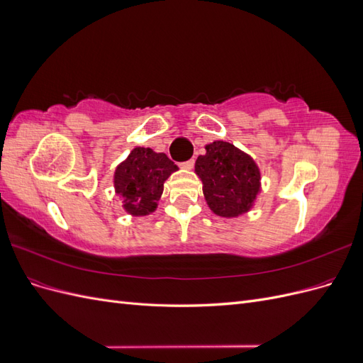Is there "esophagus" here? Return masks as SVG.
I'll return each mask as SVG.
<instances>
[{
  "label": "esophagus",
  "instance_id": "obj_1",
  "mask_svg": "<svg viewBox=\"0 0 363 363\" xmlns=\"http://www.w3.org/2000/svg\"><path fill=\"white\" fill-rule=\"evenodd\" d=\"M194 163H195V160H194V159H189V160H186V162H182L180 167L184 168V169H192Z\"/></svg>",
  "mask_w": 363,
  "mask_h": 363
}]
</instances>
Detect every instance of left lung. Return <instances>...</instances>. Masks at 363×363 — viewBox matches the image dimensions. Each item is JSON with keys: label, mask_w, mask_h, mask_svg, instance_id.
Listing matches in <instances>:
<instances>
[{"label": "left lung", "mask_w": 363, "mask_h": 363, "mask_svg": "<svg viewBox=\"0 0 363 363\" xmlns=\"http://www.w3.org/2000/svg\"><path fill=\"white\" fill-rule=\"evenodd\" d=\"M206 155L195 162L203 192L213 213L233 218L248 212L260 189L257 164L228 142L206 145Z\"/></svg>", "instance_id": "left-lung-1"}]
</instances>
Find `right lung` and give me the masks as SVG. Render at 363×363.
Here are the masks:
<instances>
[{
  "instance_id": "right-lung-1",
  "label": "right lung",
  "mask_w": 363,
  "mask_h": 363,
  "mask_svg": "<svg viewBox=\"0 0 363 363\" xmlns=\"http://www.w3.org/2000/svg\"><path fill=\"white\" fill-rule=\"evenodd\" d=\"M177 169V164L163 152L135 148L115 172L116 194L123 196L125 211L136 216L155 212L164 180Z\"/></svg>"
}]
</instances>
